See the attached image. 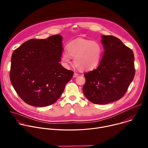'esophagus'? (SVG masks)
I'll list each match as a JSON object with an SVG mask.
<instances>
[{"instance_id":"34e87169","label":"esophagus","mask_w":148,"mask_h":148,"mask_svg":"<svg viewBox=\"0 0 148 148\" xmlns=\"http://www.w3.org/2000/svg\"><path fill=\"white\" fill-rule=\"evenodd\" d=\"M78 73H74V75H73V77H77V76H78Z\"/></svg>"}]
</instances>
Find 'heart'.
I'll list each match as a JSON object with an SVG mask.
<instances>
[{
    "label": "heart",
    "instance_id": "b5f03b06",
    "mask_svg": "<svg viewBox=\"0 0 148 148\" xmlns=\"http://www.w3.org/2000/svg\"><path fill=\"white\" fill-rule=\"evenodd\" d=\"M67 51L61 54L63 65L68 67L71 63V57L74 58L75 66L81 70L88 71L95 69L101 61L102 47L96 41L76 38L67 45Z\"/></svg>",
    "mask_w": 148,
    "mask_h": 148
}]
</instances>
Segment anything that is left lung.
<instances>
[{"label": "left lung", "instance_id": "obj_1", "mask_svg": "<svg viewBox=\"0 0 148 148\" xmlns=\"http://www.w3.org/2000/svg\"><path fill=\"white\" fill-rule=\"evenodd\" d=\"M104 53L98 67L84 74L86 82L82 91L95 104H107L120 99L132 81L135 69L134 55L113 36H102Z\"/></svg>", "mask_w": 148, "mask_h": 148}]
</instances>
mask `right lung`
Masks as SVG:
<instances>
[{
    "label": "right lung",
    "mask_w": 148,
    "mask_h": 148,
    "mask_svg": "<svg viewBox=\"0 0 148 148\" xmlns=\"http://www.w3.org/2000/svg\"><path fill=\"white\" fill-rule=\"evenodd\" d=\"M62 37L32 38L13 52L10 79L17 94L26 103L44 107L61 95L74 73L63 67L61 61Z\"/></svg>",
    "instance_id": "obj_1"
}]
</instances>
